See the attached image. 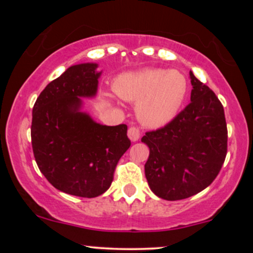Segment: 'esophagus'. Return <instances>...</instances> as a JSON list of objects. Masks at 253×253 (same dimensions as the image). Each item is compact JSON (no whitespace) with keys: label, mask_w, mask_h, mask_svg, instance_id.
Instances as JSON below:
<instances>
[{"label":"esophagus","mask_w":253,"mask_h":253,"mask_svg":"<svg viewBox=\"0 0 253 253\" xmlns=\"http://www.w3.org/2000/svg\"><path fill=\"white\" fill-rule=\"evenodd\" d=\"M128 138L132 141H138L139 138H140V129L138 127L132 126L128 128Z\"/></svg>","instance_id":"esophagus-1"}]
</instances>
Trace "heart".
<instances>
[{
  "label": "heart",
  "instance_id": "obj_1",
  "mask_svg": "<svg viewBox=\"0 0 253 253\" xmlns=\"http://www.w3.org/2000/svg\"><path fill=\"white\" fill-rule=\"evenodd\" d=\"M119 97L136 103L139 121L149 127L169 124L181 110L188 94V81L181 72L144 69L120 75L114 81Z\"/></svg>",
  "mask_w": 253,
  "mask_h": 253
}]
</instances>
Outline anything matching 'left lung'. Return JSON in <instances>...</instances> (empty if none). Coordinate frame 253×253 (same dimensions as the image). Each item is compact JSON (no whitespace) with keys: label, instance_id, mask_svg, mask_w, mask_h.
I'll use <instances>...</instances> for the list:
<instances>
[{"label":"left lung","instance_id":"8db88e82","mask_svg":"<svg viewBox=\"0 0 253 253\" xmlns=\"http://www.w3.org/2000/svg\"><path fill=\"white\" fill-rule=\"evenodd\" d=\"M191 102L162 128L146 132L145 176L161 199L190 197L211 184L227 153L223 107L213 90L190 71Z\"/></svg>","mask_w":253,"mask_h":253}]
</instances>
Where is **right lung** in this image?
Returning <instances> with one entry per match:
<instances>
[{
	"instance_id": "obj_1",
	"label": "right lung",
	"mask_w": 253,
	"mask_h": 253,
	"mask_svg": "<svg viewBox=\"0 0 253 253\" xmlns=\"http://www.w3.org/2000/svg\"><path fill=\"white\" fill-rule=\"evenodd\" d=\"M97 64L70 66L40 92L32 113L31 138L38 168L58 190L96 197L110 187L118 162L129 149L126 125L104 126L81 112L96 95Z\"/></svg>"
}]
</instances>
